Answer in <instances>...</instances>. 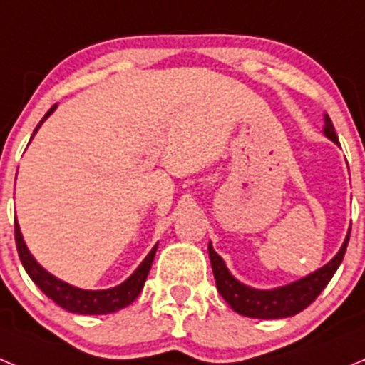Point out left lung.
<instances>
[{
	"instance_id": "1",
	"label": "left lung",
	"mask_w": 365,
	"mask_h": 365,
	"mask_svg": "<svg viewBox=\"0 0 365 365\" xmlns=\"http://www.w3.org/2000/svg\"><path fill=\"white\" fill-rule=\"evenodd\" d=\"M324 133L333 143H338V135L334 131V125L331 118H329V115H325ZM349 235L351 230L347 232L346 241H344L336 256L329 261L327 265L318 269L316 272L309 274L305 278L298 279V282H292L285 287H278V289H270V291H259V289H252V287H247L241 282H237L228 272L225 261L215 252L212 243H208V254H210L212 270H214L215 285H217L219 294L225 298V302L235 312L248 316V318L274 320V318H289V316L298 314L303 309L309 307L327 287V283L331 282L336 269L340 267L341 259L346 256Z\"/></svg>"
}]
</instances>
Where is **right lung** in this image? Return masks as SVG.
Listing matches in <instances>:
<instances>
[{
  "instance_id": "obj_1",
  "label": "right lung",
  "mask_w": 365,
  "mask_h": 365,
  "mask_svg": "<svg viewBox=\"0 0 365 365\" xmlns=\"http://www.w3.org/2000/svg\"><path fill=\"white\" fill-rule=\"evenodd\" d=\"M54 108H56V104L41 118L40 124L34 130V133L43 124L45 118L54 111ZM14 237L21 265L27 270L32 282L36 283L40 287V291L45 296H49L60 307H63L69 312H76V314H109V312L120 311V309L128 307L130 303H133L137 299V296L140 294V291H143L148 274H150L151 263H153L155 252H157V245H155L151 248V252L146 256V259L120 285L113 287V289H106V291H83V289H78V287H73L69 283L62 282V279L54 278L53 274H49L47 270L38 265V261L31 256L27 245H25L24 235L19 232L18 221H14Z\"/></svg>"
}]
</instances>
